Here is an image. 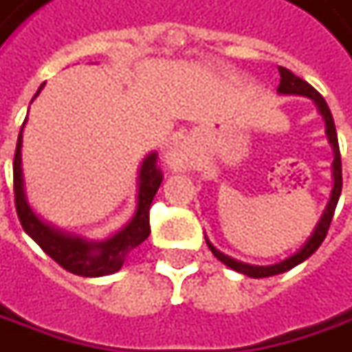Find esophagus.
Here are the masks:
<instances>
[{
	"mask_svg": "<svg viewBox=\"0 0 352 352\" xmlns=\"http://www.w3.org/2000/svg\"><path fill=\"white\" fill-rule=\"evenodd\" d=\"M170 159H172V162L176 164V166H182V164H184V157H182L180 153H174Z\"/></svg>",
	"mask_w": 352,
	"mask_h": 352,
	"instance_id": "esophagus-1",
	"label": "esophagus"
}]
</instances>
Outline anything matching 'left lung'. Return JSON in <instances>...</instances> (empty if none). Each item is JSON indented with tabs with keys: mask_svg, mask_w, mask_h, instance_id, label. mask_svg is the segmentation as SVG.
I'll return each instance as SVG.
<instances>
[{
	"mask_svg": "<svg viewBox=\"0 0 352 352\" xmlns=\"http://www.w3.org/2000/svg\"><path fill=\"white\" fill-rule=\"evenodd\" d=\"M279 73L280 82L279 87H277V91H279L280 94H300V96H308V98H312L314 102H316L320 114L324 116L325 133H327V139H329V143H331V147H333V155H336V159H333V190H331V197H329V201H327V207H325L322 219L318 221V225L314 228L312 236L306 240V244H304L296 254H292L291 258L283 259V261L275 263V265H248V263H242V261H236V259L225 256L223 252H219V250L207 240V246L213 252L214 258L219 259V261H223V263L228 265L230 270L238 271V273H244V275L254 277V279L271 277V275H279V273H285V271L292 270V267H296L298 263H302L304 259L310 258L314 252L322 246L325 234H327V230H329V225H331L333 213H336L337 201H339V195H341V188H343L341 153H339V141H337L336 124H333V116L329 112V106H327V102L324 100V96L318 93L310 82H306L304 79H300V77H296V75L292 72H289L287 67H279Z\"/></svg>",
	"mask_w": 352,
	"mask_h": 352,
	"instance_id": "8db88e82",
	"label": "left lung"
}]
</instances>
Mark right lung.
<instances>
[{
	"mask_svg": "<svg viewBox=\"0 0 352 352\" xmlns=\"http://www.w3.org/2000/svg\"><path fill=\"white\" fill-rule=\"evenodd\" d=\"M42 87L44 85H40L34 98L40 94ZM25 124H27V120L23 122V127ZM23 127H21V133L16 139L15 159H13V190H15L16 214H19V221L25 228V232L56 263H60L63 270H67L73 275L104 277V275H112L116 271H120L127 254L133 248H138L141 242H145L151 232L148 209H151L153 197L162 182V170H160V166H157V153H148L141 162L138 178V207H135V214L131 217V221L122 230H118L116 234L108 236L106 240L93 242V240L65 234L58 228L46 225L30 209L27 195H25V180H23V168H21Z\"/></svg>",
	"mask_w": 352,
	"mask_h": 352,
	"instance_id": "add662e5",
	"label": "right lung"
}]
</instances>
